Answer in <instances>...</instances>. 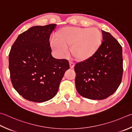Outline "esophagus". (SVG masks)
<instances>
[{"instance_id":"obj_1","label":"esophagus","mask_w":132,"mask_h":132,"mask_svg":"<svg viewBox=\"0 0 132 132\" xmlns=\"http://www.w3.org/2000/svg\"><path fill=\"white\" fill-rule=\"evenodd\" d=\"M69 64H70V69H73L74 67V63L73 62H69Z\"/></svg>"}]
</instances>
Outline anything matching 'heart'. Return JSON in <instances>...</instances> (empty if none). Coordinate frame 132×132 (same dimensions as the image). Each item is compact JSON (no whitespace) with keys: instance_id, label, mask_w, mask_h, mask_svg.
I'll use <instances>...</instances> for the list:
<instances>
[{"instance_id":"obj_1","label":"heart","mask_w":132,"mask_h":132,"mask_svg":"<svg viewBox=\"0 0 132 132\" xmlns=\"http://www.w3.org/2000/svg\"><path fill=\"white\" fill-rule=\"evenodd\" d=\"M56 40L50 41L56 55L63 57L70 47L71 54L78 61H85L96 53L101 46L102 34L97 28L64 27L56 33Z\"/></svg>"}]
</instances>
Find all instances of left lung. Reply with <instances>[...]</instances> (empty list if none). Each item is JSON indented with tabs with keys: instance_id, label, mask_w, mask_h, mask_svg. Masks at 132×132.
Wrapping results in <instances>:
<instances>
[{
	"instance_id": "1",
	"label": "left lung",
	"mask_w": 132,
	"mask_h": 132,
	"mask_svg": "<svg viewBox=\"0 0 132 132\" xmlns=\"http://www.w3.org/2000/svg\"><path fill=\"white\" fill-rule=\"evenodd\" d=\"M102 32L103 41L96 53L74 66L77 90L92 100H103L113 94L122 78L121 45L110 33Z\"/></svg>"
}]
</instances>
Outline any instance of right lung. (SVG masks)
I'll return each mask as SVG.
<instances>
[{"label":"right lung","mask_w":132,"mask_h":132,"mask_svg":"<svg viewBox=\"0 0 132 132\" xmlns=\"http://www.w3.org/2000/svg\"><path fill=\"white\" fill-rule=\"evenodd\" d=\"M56 24L35 26L18 36L9 54L10 78L24 99L41 103L52 99L58 90L65 71L66 59L54 58L49 42Z\"/></svg>","instance_id":"right-lung-1"}]
</instances>
